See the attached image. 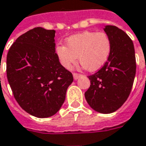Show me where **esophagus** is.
I'll return each mask as SVG.
<instances>
[{"mask_svg":"<svg viewBox=\"0 0 146 146\" xmlns=\"http://www.w3.org/2000/svg\"><path fill=\"white\" fill-rule=\"evenodd\" d=\"M73 75V78H74V80H77V79H78V78L80 76V74H79V73H74Z\"/></svg>","mask_w":146,"mask_h":146,"instance_id":"obj_1","label":"esophagus"}]
</instances>
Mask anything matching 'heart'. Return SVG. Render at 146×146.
Masks as SVG:
<instances>
[{"mask_svg": "<svg viewBox=\"0 0 146 146\" xmlns=\"http://www.w3.org/2000/svg\"><path fill=\"white\" fill-rule=\"evenodd\" d=\"M112 42L104 32L84 31L66 39V46L58 45L56 54L62 66L71 70L77 61L90 72L101 69L111 55Z\"/></svg>", "mask_w": 146, "mask_h": 146, "instance_id": "obj_1", "label": "heart"}]
</instances>
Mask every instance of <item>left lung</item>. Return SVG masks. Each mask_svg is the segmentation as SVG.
Returning a JSON list of instances; mask_svg holds the SVG:
<instances>
[{"label":"left lung","instance_id":"obj_1","mask_svg":"<svg viewBox=\"0 0 146 146\" xmlns=\"http://www.w3.org/2000/svg\"><path fill=\"white\" fill-rule=\"evenodd\" d=\"M112 42L111 55L100 70L88 76L84 96L92 108L103 114L117 111L130 93L136 73L133 43L126 32L108 25L104 29Z\"/></svg>","mask_w":146,"mask_h":146}]
</instances>
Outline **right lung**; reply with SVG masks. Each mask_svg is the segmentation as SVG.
Here are the masks:
<instances>
[{
  "label": "right lung",
  "mask_w": 146,
  "mask_h": 146,
  "mask_svg": "<svg viewBox=\"0 0 146 146\" xmlns=\"http://www.w3.org/2000/svg\"><path fill=\"white\" fill-rule=\"evenodd\" d=\"M55 31L35 27L20 35L7 54V78L20 107L37 118L55 115L62 106L73 74L55 53Z\"/></svg>",
  "instance_id": "obj_1"
}]
</instances>
